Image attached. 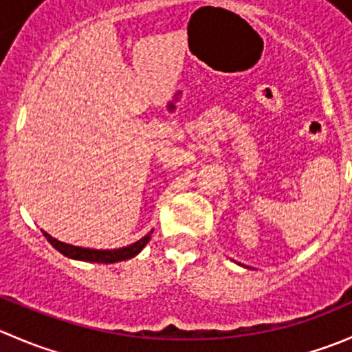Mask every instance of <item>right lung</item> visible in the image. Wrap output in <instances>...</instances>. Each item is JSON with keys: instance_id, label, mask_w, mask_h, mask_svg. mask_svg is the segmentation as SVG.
<instances>
[{"instance_id": "obj_1", "label": "right lung", "mask_w": 352, "mask_h": 352, "mask_svg": "<svg viewBox=\"0 0 352 352\" xmlns=\"http://www.w3.org/2000/svg\"><path fill=\"white\" fill-rule=\"evenodd\" d=\"M44 236L47 239V242L56 248V250L61 252L66 257L74 258V261H85V262H97V264H113V262L119 261H127V258L134 257V255L140 254L144 248V245L150 242L151 233H148L146 236H143L141 240H138L136 243L127 245L124 248H116V250H94V248H83V247H74V245H67L59 242V240L52 239L51 235H47L45 232Z\"/></svg>"}]
</instances>
